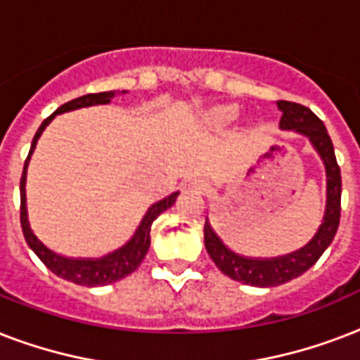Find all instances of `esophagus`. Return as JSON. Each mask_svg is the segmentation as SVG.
Returning a JSON list of instances; mask_svg holds the SVG:
<instances>
[{
    "mask_svg": "<svg viewBox=\"0 0 360 360\" xmlns=\"http://www.w3.org/2000/svg\"><path fill=\"white\" fill-rule=\"evenodd\" d=\"M191 186H194L196 191H203V185H202V183H191Z\"/></svg>",
    "mask_w": 360,
    "mask_h": 360,
    "instance_id": "1",
    "label": "esophagus"
}]
</instances>
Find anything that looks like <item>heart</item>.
Masks as SVG:
<instances>
[{
	"label": "heart",
	"instance_id": "heart-1",
	"mask_svg": "<svg viewBox=\"0 0 360 360\" xmlns=\"http://www.w3.org/2000/svg\"><path fill=\"white\" fill-rule=\"evenodd\" d=\"M237 115H239V112H237L236 106H220V108H214L207 115V120L214 127H224V124L233 123L237 120Z\"/></svg>",
	"mask_w": 360,
	"mask_h": 360
}]
</instances>
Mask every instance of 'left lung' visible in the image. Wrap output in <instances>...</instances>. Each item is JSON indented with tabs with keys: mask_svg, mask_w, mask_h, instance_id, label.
<instances>
[{
	"mask_svg": "<svg viewBox=\"0 0 360 360\" xmlns=\"http://www.w3.org/2000/svg\"><path fill=\"white\" fill-rule=\"evenodd\" d=\"M276 104L282 112L280 129L295 130L299 134L307 136L323 160L325 174H327V205H325L323 222L316 231V236L310 239V243L299 250L278 257H246L236 254L214 233L209 220H205L203 239H205L207 254L211 256L214 265L231 280L248 285H257V288L285 284V282L301 276L302 273H307L308 269L318 262L325 248L333 243L338 224H340V166L336 162L335 147H333V141H330L323 121L302 104L290 103V101H278Z\"/></svg>",
	"mask_w": 360,
	"mask_h": 360,
	"instance_id": "1",
	"label": "left lung"
}]
</instances>
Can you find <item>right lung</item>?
I'll return each instance as SVG.
<instances>
[{
    "label": "right lung",
    "mask_w": 360,
    "mask_h": 360,
    "mask_svg": "<svg viewBox=\"0 0 360 360\" xmlns=\"http://www.w3.org/2000/svg\"><path fill=\"white\" fill-rule=\"evenodd\" d=\"M124 93V91H123ZM115 97V91H104V93H89L84 97H78L75 101L65 103L63 106H59L50 117L42 121L39 130L35 132V138L31 141L30 155L25 158L24 172H22V179H20V224H22V231H24L25 243L31 250L35 252L37 257L46 265L53 274H58L59 278L69 280L78 285H87V288H95V285H106L114 284L117 280L129 276L130 273H134L141 259L146 257L149 245H151V226L157 220L160 213H164L166 209H169L175 203V198L179 196V192L169 194L160 202L153 203L151 207L147 209L146 217L141 219L138 230L134 231V236L130 237L121 248L110 252L103 257H65L50 250L48 246H44L41 240L37 239V236L31 231L30 222H27V207H25V175H27V164L30 158L35 151L37 140L41 138L42 130L46 129L50 121L58 114H65L70 110L87 108V106H97V104H108L112 98Z\"/></svg>",
    "instance_id": "right-lung-1"
}]
</instances>
